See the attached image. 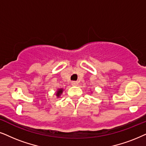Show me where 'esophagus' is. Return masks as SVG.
Returning a JSON list of instances; mask_svg holds the SVG:
<instances>
[{"label": "esophagus", "instance_id": "1", "mask_svg": "<svg viewBox=\"0 0 146 146\" xmlns=\"http://www.w3.org/2000/svg\"><path fill=\"white\" fill-rule=\"evenodd\" d=\"M71 84L73 86H77L79 83H78V82H77V81H73V82L71 83Z\"/></svg>", "mask_w": 146, "mask_h": 146}]
</instances>
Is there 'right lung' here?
<instances>
[{
  "mask_svg": "<svg viewBox=\"0 0 146 146\" xmlns=\"http://www.w3.org/2000/svg\"><path fill=\"white\" fill-rule=\"evenodd\" d=\"M63 88L57 89V90L56 91V92H55V95H56V96H57V98H59V97L61 96V94L63 93Z\"/></svg>",
  "mask_w": 146,
  "mask_h": 146,
  "instance_id": "right-lung-1",
  "label": "right lung"
}]
</instances>
